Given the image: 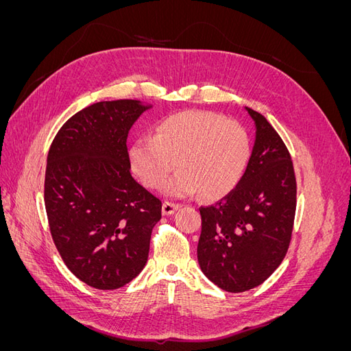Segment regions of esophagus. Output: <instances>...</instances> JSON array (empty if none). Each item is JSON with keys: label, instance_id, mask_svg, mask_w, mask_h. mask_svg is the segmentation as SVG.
Returning <instances> with one entry per match:
<instances>
[{"label": "esophagus", "instance_id": "obj_1", "mask_svg": "<svg viewBox=\"0 0 351 351\" xmlns=\"http://www.w3.org/2000/svg\"><path fill=\"white\" fill-rule=\"evenodd\" d=\"M177 209H180V205H177V204H171V202H164L162 204V214L164 215H173Z\"/></svg>", "mask_w": 351, "mask_h": 351}]
</instances>
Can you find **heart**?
Returning a JSON list of instances; mask_svg holds the SVG:
<instances>
[{
	"instance_id": "b5f03b06",
	"label": "heart",
	"mask_w": 351,
	"mask_h": 351,
	"mask_svg": "<svg viewBox=\"0 0 351 351\" xmlns=\"http://www.w3.org/2000/svg\"><path fill=\"white\" fill-rule=\"evenodd\" d=\"M250 143L246 130L209 111L189 110L167 117L154 137H139L129 149L133 173L149 189L162 186L168 197H187L197 192L218 199L237 186L247 167Z\"/></svg>"
}]
</instances>
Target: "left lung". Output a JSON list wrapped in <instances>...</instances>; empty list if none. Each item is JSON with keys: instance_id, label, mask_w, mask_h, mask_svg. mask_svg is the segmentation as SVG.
Returning <instances> with one entry per match:
<instances>
[{"instance_id": "left-lung-1", "label": "left lung", "mask_w": 351, "mask_h": 351, "mask_svg": "<svg viewBox=\"0 0 351 351\" xmlns=\"http://www.w3.org/2000/svg\"><path fill=\"white\" fill-rule=\"evenodd\" d=\"M254 124L249 162L237 187L199 208V267L219 289L247 291L277 269L291 239L295 177L289 151L265 117L244 107Z\"/></svg>"}]
</instances>
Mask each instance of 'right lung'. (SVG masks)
<instances>
[{"instance_id":"add662e5","label":"right lung","mask_w":351,"mask_h":351,"mask_svg":"<svg viewBox=\"0 0 351 351\" xmlns=\"http://www.w3.org/2000/svg\"><path fill=\"white\" fill-rule=\"evenodd\" d=\"M152 108L136 99L101 101L66 121L52 142L45 208L52 240L67 268L98 290L141 274L161 200L130 174L127 136Z\"/></svg>"}]
</instances>
